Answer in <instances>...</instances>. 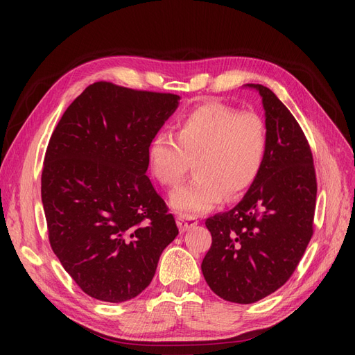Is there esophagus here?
<instances>
[{"mask_svg": "<svg viewBox=\"0 0 355 355\" xmlns=\"http://www.w3.org/2000/svg\"><path fill=\"white\" fill-rule=\"evenodd\" d=\"M197 223H198V220L194 216H185V214H179L178 216V225H179L180 232L188 231L189 228L196 227Z\"/></svg>", "mask_w": 355, "mask_h": 355, "instance_id": "esophagus-1", "label": "esophagus"}]
</instances>
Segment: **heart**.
<instances>
[{"label":"heart","instance_id":"b5f03b06","mask_svg":"<svg viewBox=\"0 0 355 355\" xmlns=\"http://www.w3.org/2000/svg\"><path fill=\"white\" fill-rule=\"evenodd\" d=\"M266 151L268 128L259 115L207 102L179 118L176 139L168 133L153 139L148 163L161 185L176 188L194 161L197 176L171 196V204L196 216L243 196L261 175Z\"/></svg>","mask_w":355,"mask_h":355}]
</instances>
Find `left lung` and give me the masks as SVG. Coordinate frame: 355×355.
Returning a JSON list of instances; mask_svg holds the SVG:
<instances>
[{"label":"left lung","mask_w":355,"mask_h":355,"mask_svg":"<svg viewBox=\"0 0 355 355\" xmlns=\"http://www.w3.org/2000/svg\"><path fill=\"white\" fill-rule=\"evenodd\" d=\"M268 128L265 163L244 198L206 219L211 245L201 263L225 300L253 304L280 288L314 234L317 178L305 133L286 105L261 84Z\"/></svg>","instance_id":"1"}]
</instances>
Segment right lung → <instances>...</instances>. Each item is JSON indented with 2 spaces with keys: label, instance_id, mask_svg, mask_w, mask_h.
<instances>
[{
  "label": "right lung",
  "instance_id": "add662e5",
  "mask_svg": "<svg viewBox=\"0 0 355 355\" xmlns=\"http://www.w3.org/2000/svg\"><path fill=\"white\" fill-rule=\"evenodd\" d=\"M178 94L90 84L53 132L41 175L51 250L89 296L133 299L179 234L146 176L148 149Z\"/></svg>",
  "mask_w": 355,
  "mask_h": 355
}]
</instances>
